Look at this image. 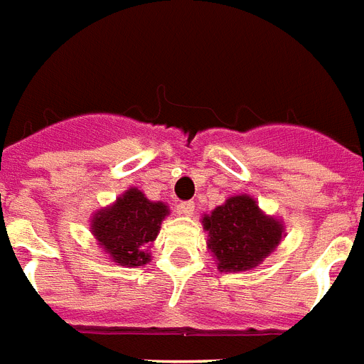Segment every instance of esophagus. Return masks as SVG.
<instances>
[{
  "mask_svg": "<svg viewBox=\"0 0 364 364\" xmlns=\"http://www.w3.org/2000/svg\"><path fill=\"white\" fill-rule=\"evenodd\" d=\"M176 212L178 214H184V216H191L196 212V203L193 200H182L176 205Z\"/></svg>",
  "mask_w": 364,
  "mask_h": 364,
  "instance_id": "34e87169",
  "label": "esophagus"
}]
</instances>
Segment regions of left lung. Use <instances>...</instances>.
<instances>
[{
    "label": "left lung",
    "instance_id": "left-lung-1",
    "mask_svg": "<svg viewBox=\"0 0 364 364\" xmlns=\"http://www.w3.org/2000/svg\"><path fill=\"white\" fill-rule=\"evenodd\" d=\"M208 248L222 270L257 267L282 238V223L264 216L248 196H235L205 218Z\"/></svg>",
    "mask_w": 364,
    "mask_h": 364
}]
</instances>
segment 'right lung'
Returning a JSON list of instances; mask_svg holds the SVG:
<instances>
[{"label": "right lung", "instance_id": "1", "mask_svg": "<svg viewBox=\"0 0 364 364\" xmlns=\"http://www.w3.org/2000/svg\"><path fill=\"white\" fill-rule=\"evenodd\" d=\"M167 214L164 203L148 200L142 191L132 188L114 205L95 214L92 232L114 263L141 267L150 261L144 246L158 237L161 220Z\"/></svg>", "mask_w": 364, "mask_h": 364}]
</instances>
